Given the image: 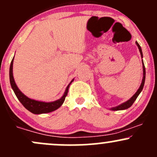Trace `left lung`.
Wrapping results in <instances>:
<instances>
[{
  "mask_svg": "<svg viewBox=\"0 0 157 157\" xmlns=\"http://www.w3.org/2000/svg\"><path fill=\"white\" fill-rule=\"evenodd\" d=\"M136 43L137 46H138V49H139V51H140V53H141V58H143V53H142V50H141V47H140V45L138 44V43L135 42ZM142 65H143V79H142V82H141V86H140L139 89H138V90H137V92H135V94L134 95H133L132 97L130 99H128L127 101L124 102V103L121 104V105H118V106L117 107H114V108H112L110 110H126V109H128V108H130V107L132 105V104L134 103L135 101L136 100V98H138V95H139L140 93H141V92L143 90V87H144V82H145V74H146V72H145V67H144V62H143L142 60Z\"/></svg>",
  "mask_w": 157,
  "mask_h": 157,
  "instance_id": "left-lung-1",
  "label": "left lung"
}]
</instances>
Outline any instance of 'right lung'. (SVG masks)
Returning <instances> with one entry per match:
<instances>
[{"instance_id":"right-lung-1","label":"right lung","mask_w":157,"mask_h":157,"mask_svg":"<svg viewBox=\"0 0 157 157\" xmlns=\"http://www.w3.org/2000/svg\"><path fill=\"white\" fill-rule=\"evenodd\" d=\"M13 57L12 62H11L10 67V85L12 87L13 90L14 91L15 95H16L17 98L19 99V101L22 103V105L25 107L28 110L31 112V113H34V114H40V113H49V112L54 111V110H57L58 108H60L63 102L65 101V97L67 96V92H68L69 86L71 83L73 82V80L71 81V83L68 84V86L66 88L65 93L62 95V97L59 99H58L55 101L52 102H44V101H36L34 99H31V98H28L26 95H25L20 90H19L18 86H16L15 83L14 78H13Z\"/></svg>"}]
</instances>
